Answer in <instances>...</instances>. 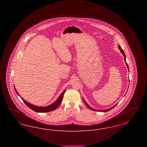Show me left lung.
<instances>
[{"label": "left lung", "instance_id": "1", "mask_svg": "<svg viewBox=\"0 0 147 147\" xmlns=\"http://www.w3.org/2000/svg\"><path fill=\"white\" fill-rule=\"evenodd\" d=\"M119 49L121 50V52L122 53V55H123V56H124V59H125V63H126V65H127V68H128V70H129V68H128V64H127V63L126 62V55H125V52H123V49H121V46L119 45ZM83 100H84V102H85V104H86V105L89 108V109H91L92 110H93V111H101V112H107V111H110V110H111L112 109H113L114 107H115V106H116V105L117 104H116V105H115V106H112V107H110V108H109V109H106V110H96V109H93V108H92L89 105H88L86 102V101H85V100H84V98H83Z\"/></svg>", "mask_w": 147, "mask_h": 147}]
</instances>
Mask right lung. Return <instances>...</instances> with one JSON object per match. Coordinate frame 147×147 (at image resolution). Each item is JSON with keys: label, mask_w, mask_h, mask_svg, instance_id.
Listing matches in <instances>:
<instances>
[{"label": "right lung", "mask_w": 147, "mask_h": 147, "mask_svg": "<svg viewBox=\"0 0 147 147\" xmlns=\"http://www.w3.org/2000/svg\"><path fill=\"white\" fill-rule=\"evenodd\" d=\"M14 89H15V90L16 91V94L21 98V99L22 100V101H24V102L28 106V107L30 109H31V110H32L33 111H34L35 112H50V111H52L53 110H55V109H56L59 105L62 102V98H63V95H64V94L65 92V90H64L62 92V93L60 95V96L58 97V98L57 99L55 102H54L53 104H51V105H49V106H35L34 105H32V104H30L28 102H27L26 101H25L23 98H21L20 96V95L18 94V91H16L15 88V86H14Z\"/></svg>", "instance_id": "1"}]
</instances>
